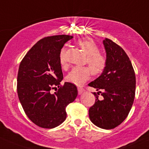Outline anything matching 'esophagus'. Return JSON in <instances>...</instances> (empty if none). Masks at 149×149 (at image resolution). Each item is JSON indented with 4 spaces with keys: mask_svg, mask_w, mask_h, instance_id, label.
<instances>
[{
    "mask_svg": "<svg viewBox=\"0 0 149 149\" xmlns=\"http://www.w3.org/2000/svg\"><path fill=\"white\" fill-rule=\"evenodd\" d=\"M77 90H78V93H79V94H82V93H83V92L85 91V89L83 88H81V87H78V88H77Z\"/></svg>",
    "mask_w": 149,
    "mask_h": 149,
    "instance_id": "obj_1",
    "label": "esophagus"
}]
</instances>
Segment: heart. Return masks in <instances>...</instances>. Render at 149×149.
Returning <instances> with one entry per match:
<instances>
[{"instance_id":"heart-1","label":"heart","mask_w":149,"mask_h":149,"mask_svg":"<svg viewBox=\"0 0 149 149\" xmlns=\"http://www.w3.org/2000/svg\"><path fill=\"white\" fill-rule=\"evenodd\" d=\"M77 45L87 56V66H76L69 72L66 77V81L76 86H82L89 79L91 73L93 75H99L102 73L107 65V60L104 56L100 52L97 45L91 40L81 39L77 42ZM59 62L62 67L66 66V49H61L59 54Z\"/></svg>"}]
</instances>
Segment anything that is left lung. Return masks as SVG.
Listing matches in <instances>:
<instances>
[{
    "label": "left lung",
    "instance_id": "1",
    "mask_svg": "<svg viewBox=\"0 0 149 149\" xmlns=\"http://www.w3.org/2000/svg\"><path fill=\"white\" fill-rule=\"evenodd\" d=\"M107 65L101 75L89 86L100 91L93 93L94 104L89 108V118L97 127L111 130L128 116L135 95V74L125 51L109 39L103 40ZM102 91L101 92V91ZM103 98L98 99L99 93Z\"/></svg>",
    "mask_w": 149,
    "mask_h": 149
}]
</instances>
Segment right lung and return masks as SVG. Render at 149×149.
I'll return each mask as SVG.
<instances>
[{
  "mask_svg": "<svg viewBox=\"0 0 149 149\" xmlns=\"http://www.w3.org/2000/svg\"><path fill=\"white\" fill-rule=\"evenodd\" d=\"M73 36L45 37L35 44L20 62L17 74V94L30 120L42 128L52 129L66 118V107L74 101L77 88L72 83L60 86L63 80L59 54ZM58 91L51 94V89Z\"/></svg>",
  "mask_w": 149,
  "mask_h": 149,
  "instance_id": "right-lung-1",
  "label": "right lung"
}]
</instances>
